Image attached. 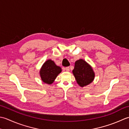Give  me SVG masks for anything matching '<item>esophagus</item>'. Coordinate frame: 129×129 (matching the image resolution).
<instances>
[{"label": "esophagus", "mask_w": 129, "mask_h": 129, "mask_svg": "<svg viewBox=\"0 0 129 129\" xmlns=\"http://www.w3.org/2000/svg\"><path fill=\"white\" fill-rule=\"evenodd\" d=\"M65 70L67 72H69L70 71V67H67L65 68Z\"/></svg>", "instance_id": "obj_1"}]
</instances>
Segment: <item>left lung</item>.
<instances>
[{"instance_id":"obj_1","label":"left lung","mask_w":129,"mask_h":129,"mask_svg":"<svg viewBox=\"0 0 129 129\" xmlns=\"http://www.w3.org/2000/svg\"><path fill=\"white\" fill-rule=\"evenodd\" d=\"M72 72L78 85L81 87L89 85L94 78V73L92 68L82 59L75 62Z\"/></svg>"}]
</instances>
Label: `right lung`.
Returning a JSON list of instances; mask_svg holds the SVG:
<instances>
[{"mask_svg": "<svg viewBox=\"0 0 129 129\" xmlns=\"http://www.w3.org/2000/svg\"><path fill=\"white\" fill-rule=\"evenodd\" d=\"M61 71V67L57 66L51 59H48L42 66L39 75L43 82L51 85Z\"/></svg>", "mask_w": 129, "mask_h": 129, "instance_id": "add662e5", "label": "right lung"}]
</instances>
